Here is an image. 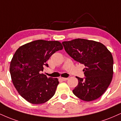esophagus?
<instances>
[{
    "label": "esophagus",
    "instance_id": "34e87169",
    "mask_svg": "<svg viewBox=\"0 0 121 121\" xmlns=\"http://www.w3.org/2000/svg\"><path fill=\"white\" fill-rule=\"evenodd\" d=\"M60 79L61 80H62V81H67V80L68 79V78H64V77H61Z\"/></svg>",
    "mask_w": 121,
    "mask_h": 121
}]
</instances>
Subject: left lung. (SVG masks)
<instances>
[{
    "mask_svg": "<svg viewBox=\"0 0 121 121\" xmlns=\"http://www.w3.org/2000/svg\"><path fill=\"white\" fill-rule=\"evenodd\" d=\"M65 50L74 60L85 66L86 77L78 78V84L73 90L80 99L91 101L101 96L111 82L113 74V59L102 43L84 39L62 42Z\"/></svg>",
    "mask_w": 121,
    "mask_h": 121,
    "instance_id": "obj_1",
    "label": "left lung"
}]
</instances>
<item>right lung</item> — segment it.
Instances as JSON below:
<instances>
[{
	"label": "right lung",
	"mask_w": 121,
	"mask_h": 121,
	"mask_svg": "<svg viewBox=\"0 0 121 121\" xmlns=\"http://www.w3.org/2000/svg\"><path fill=\"white\" fill-rule=\"evenodd\" d=\"M63 49L59 41L37 40L17 49L10 63V73L18 94L33 104L46 103L53 97L59 83L57 78H47L42 73L55 52Z\"/></svg>",
	"instance_id": "add662e5"
}]
</instances>
